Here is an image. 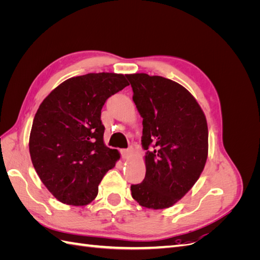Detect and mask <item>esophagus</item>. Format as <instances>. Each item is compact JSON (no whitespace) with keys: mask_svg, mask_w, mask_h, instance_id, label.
Returning <instances> with one entry per match:
<instances>
[{"mask_svg":"<svg viewBox=\"0 0 260 260\" xmlns=\"http://www.w3.org/2000/svg\"><path fill=\"white\" fill-rule=\"evenodd\" d=\"M132 153H133V149L131 147L121 149V155H122V157H123L124 159H129L130 157L132 156Z\"/></svg>","mask_w":260,"mask_h":260,"instance_id":"34e87169","label":"esophagus"}]
</instances>
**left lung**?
Instances as JSON below:
<instances>
[{"mask_svg":"<svg viewBox=\"0 0 260 260\" xmlns=\"http://www.w3.org/2000/svg\"><path fill=\"white\" fill-rule=\"evenodd\" d=\"M143 118L146 174L131 185L141 206L168 208L191 190L205 167L208 128L201 106L182 85L160 76L125 75Z\"/></svg>","mask_w":260,"mask_h":260,"instance_id":"obj_1","label":"left lung"}]
</instances>
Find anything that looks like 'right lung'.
Returning <instances> with one entry per match:
<instances>
[{
	"label": "right lung",
	"mask_w": 260,
	"mask_h": 260,
	"mask_svg": "<svg viewBox=\"0 0 260 260\" xmlns=\"http://www.w3.org/2000/svg\"><path fill=\"white\" fill-rule=\"evenodd\" d=\"M129 85L113 73L70 78L39 106L29 139L31 160L42 183L59 202L88 205L99 184L120 158L104 144L101 111L106 100Z\"/></svg>",
	"instance_id": "add662e5"
}]
</instances>
